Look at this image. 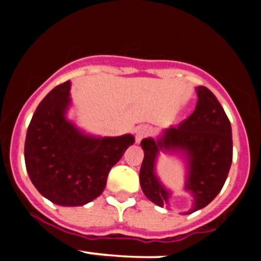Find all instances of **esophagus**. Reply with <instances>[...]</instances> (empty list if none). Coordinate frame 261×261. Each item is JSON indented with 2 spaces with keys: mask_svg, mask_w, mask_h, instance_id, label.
I'll return each instance as SVG.
<instances>
[{
  "mask_svg": "<svg viewBox=\"0 0 261 261\" xmlns=\"http://www.w3.org/2000/svg\"><path fill=\"white\" fill-rule=\"evenodd\" d=\"M149 133H151V130H149L148 126H140L137 127L136 130V142H141V140L145 139L146 136H148Z\"/></svg>",
  "mask_w": 261,
  "mask_h": 261,
  "instance_id": "34e87169",
  "label": "esophagus"
}]
</instances>
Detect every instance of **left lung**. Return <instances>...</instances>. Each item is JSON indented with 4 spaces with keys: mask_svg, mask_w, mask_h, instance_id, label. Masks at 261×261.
Returning <instances> with one entry per match:
<instances>
[{
    "mask_svg": "<svg viewBox=\"0 0 261 261\" xmlns=\"http://www.w3.org/2000/svg\"><path fill=\"white\" fill-rule=\"evenodd\" d=\"M197 103L194 113L178 126L163 130L158 139H143L140 184L143 194L155 205L168 203L170 191L155 174L160 152L181 154L188 166L185 190L193 196V207L184 215L207 206L223 188L232 164V127L222 106L208 88H196Z\"/></svg>",
    "mask_w": 261,
    "mask_h": 261,
    "instance_id": "obj_1",
    "label": "left lung"
}]
</instances>
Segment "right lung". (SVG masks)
Returning a JSON list of instances; mask_svg holds the SVG:
<instances>
[{
  "label": "right lung",
  "instance_id": "1",
  "mask_svg": "<svg viewBox=\"0 0 261 261\" xmlns=\"http://www.w3.org/2000/svg\"><path fill=\"white\" fill-rule=\"evenodd\" d=\"M70 81L40 101L28 126L27 172L37 190L60 206H82L103 193L108 174L135 142L133 135L95 137L67 120Z\"/></svg>",
  "mask_w": 261,
  "mask_h": 261
}]
</instances>
